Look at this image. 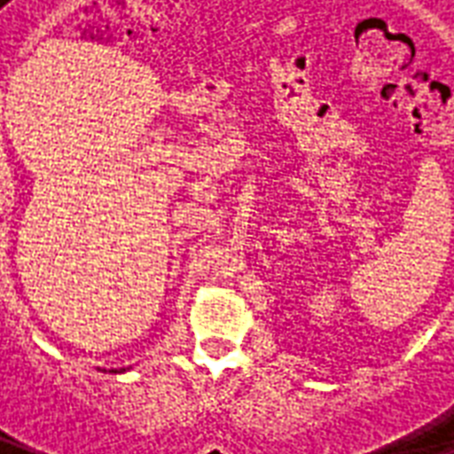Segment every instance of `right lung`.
Masks as SVG:
<instances>
[{
  "mask_svg": "<svg viewBox=\"0 0 454 454\" xmlns=\"http://www.w3.org/2000/svg\"><path fill=\"white\" fill-rule=\"evenodd\" d=\"M111 372H118V370H111ZM121 372H122V367H121Z\"/></svg>",
  "mask_w": 454,
  "mask_h": 454,
  "instance_id": "1",
  "label": "right lung"
}]
</instances>
